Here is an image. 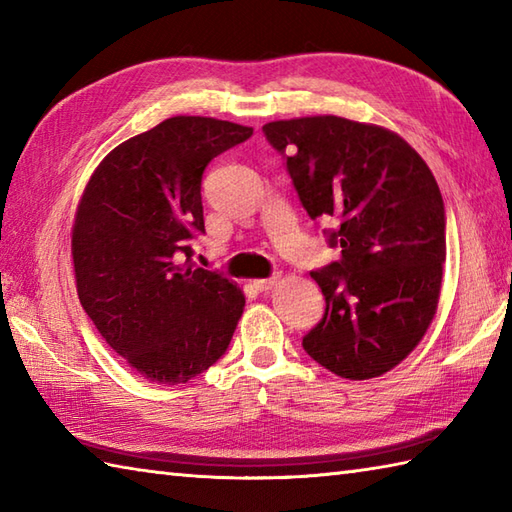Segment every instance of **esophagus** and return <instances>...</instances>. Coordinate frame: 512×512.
<instances>
[{
	"label": "esophagus",
	"instance_id": "obj_1",
	"mask_svg": "<svg viewBox=\"0 0 512 512\" xmlns=\"http://www.w3.org/2000/svg\"><path fill=\"white\" fill-rule=\"evenodd\" d=\"M277 281H279V275H277V277H268V279H257V281H255V288L264 292V290L275 288Z\"/></svg>",
	"mask_w": 512,
	"mask_h": 512
}]
</instances>
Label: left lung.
Returning a JSON list of instances; mask_svg holds the SVG:
<instances>
[{
  "instance_id": "obj_1",
  "label": "left lung",
  "mask_w": 512,
  "mask_h": 512,
  "mask_svg": "<svg viewBox=\"0 0 512 512\" xmlns=\"http://www.w3.org/2000/svg\"><path fill=\"white\" fill-rule=\"evenodd\" d=\"M312 220L339 222L341 259L312 279L325 314L303 350L350 380L383 376L416 350L438 312L444 202L427 162L387 127L341 116L264 125Z\"/></svg>"
}]
</instances>
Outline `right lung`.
Segmentation results:
<instances>
[{"mask_svg": "<svg viewBox=\"0 0 512 512\" xmlns=\"http://www.w3.org/2000/svg\"><path fill=\"white\" fill-rule=\"evenodd\" d=\"M253 127L173 116L114 147L76 206L72 262L81 306L112 350L158 385L187 383L233 339L246 299L235 281L195 268L204 233L202 173Z\"/></svg>", "mask_w": 512, "mask_h": 512, "instance_id": "obj_1", "label": "right lung"}]
</instances>
